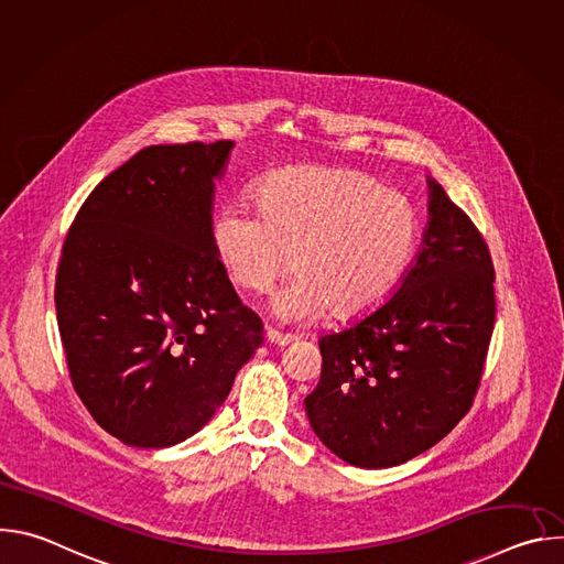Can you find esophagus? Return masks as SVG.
I'll list each match as a JSON object with an SVG mask.
<instances>
[{"instance_id":"esophagus-1","label":"esophagus","mask_w":564,"mask_h":564,"mask_svg":"<svg viewBox=\"0 0 564 564\" xmlns=\"http://www.w3.org/2000/svg\"><path fill=\"white\" fill-rule=\"evenodd\" d=\"M265 339H268L270 344H274V346H288V344L294 341L292 335L279 333V330H274V328H265Z\"/></svg>"}]
</instances>
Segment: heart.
<instances>
[{
	"mask_svg": "<svg viewBox=\"0 0 564 564\" xmlns=\"http://www.w3.org/2000/svg\"><path fill=\"white\" fill-rule=\"evenodd\" d=\"M252 203L254 212L225 207L214 216L212 250L227 279L254 294L296 265L301 274L272 301L283 318H364L390 299L417 254L415 205L357 170H274L257 181Z\"/></svg>",
	"mask_w": 564,
	"mask_h": 564,
	"instance_id": "heart-1",
	"label": "heart"
}]
</instances>
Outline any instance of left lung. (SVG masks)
I'll use <instances>...</instances> for the list:
<instances>
[{
    "instance_id": "1",
    "label": "left lung",
    "mask_w": 564,
    "mask_h": 564,
    "mask_svg": "<svg viewBox=\"0 0 564 564\" xmlns=\"http://www.w3.org/2000/svg\"><path fill=\"white\" fill-rule=\"evenodd\" d=\"M429 227L390 301L321 337V379L305 397L312 431L359 468H388L435 446L473 406L496 324L485 236L429 178Z\"/></svg>"
}]
</instances>
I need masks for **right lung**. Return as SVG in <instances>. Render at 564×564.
<instances>
[{"mask_svg":"<svg viewBox=\"0 0 564 564\" xmlns=\"http://www.w3.org/2000/svg\"><path fill=\"white\" fill-rule=\"evenodd\" d=\"M234 142L153 144L79 207L62 246L55 310L77 397L138 448L198 433L263 344L209 227Z\"/></svg>","mask_w":564,"mask_h":564,"instance_id":"1","label":"right lung"}]
</instances>
